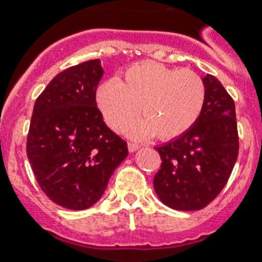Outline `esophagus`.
I'll use <instances>...</instances> for the list:
<instances>
[{
	"label": "esophagus",
	"instance_id": "obj_1",
	"mask_svg": "<svg viewBox=\"0 0 262 262\" xmlns=\"http://www.w3.org/2000/svg\"><path fill=\"white\" fill-rule=\"evenodd\" d=\"M127 148H129V151L130 152H136L140 148V145L136 143H129L127 144Z\"/></svg>",
	"mask_w": 262,
	"mask_h": 262
}]
</instances>
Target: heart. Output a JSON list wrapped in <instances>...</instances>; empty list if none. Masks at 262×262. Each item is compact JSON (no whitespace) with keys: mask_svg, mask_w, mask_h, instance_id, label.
<instances>
[{"mask_svg":"<svg viewBox=\"0 0 262 262\" xmlns=\"http://www.w3.org/2000/svg\"><path fill=\"white\" fill-rule=\"evenodd\" d=\"M205 96V84L194 72L145 61L126 69L119 81L107 80L100 84L96 103L114 129H122L139 108L143 118L126 127L132 136L156 135L160 140H171L194 125Z\"/></svg>","mask_w":262,"mask_h":262,"instance_id":"obj_1","label":"heart"}]
</instances>
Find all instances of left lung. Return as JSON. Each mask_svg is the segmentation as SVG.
Instances as JSON below:
<instances>
[{
	"mask_svg": "<svg viewBox=\"0 0 262 262\" xmlns=\"http://www.w3.org/2000/svg\"><path fill=\"white\" fill-rule=\"evenodd\" d=\"M207 96L195 123L156 151L162 167L154 178L160 201L177 211L207 207L226 186L238 158L235 104L219 80L203 77Z\"/></svg>",
	"mask_w": 262,
	"mask_h": 262,
	"instance_id": "8db88e82",
	"label": "left lung"
}]
</instances>
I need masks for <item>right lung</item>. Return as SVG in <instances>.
Returning a JSON list of instances; mask_svg holds the SVG:
<instances>
[{"label":"right lung","instance_id":"add662e5","mask_svg":"<svg viewBox=\"0 0 262 262\" xmlns=\"http://www.w3.org/2000/svg\"><path fill=\"white\" fill-rule=\"evenodd\" d=\"M100 59L61 72L39 95L27 139V156L39 186L61 207L83 211L102 199L127 144L103 121L96 88Z\"/></svg>","mask_w":262,"mask_h":262}]
</instances>
